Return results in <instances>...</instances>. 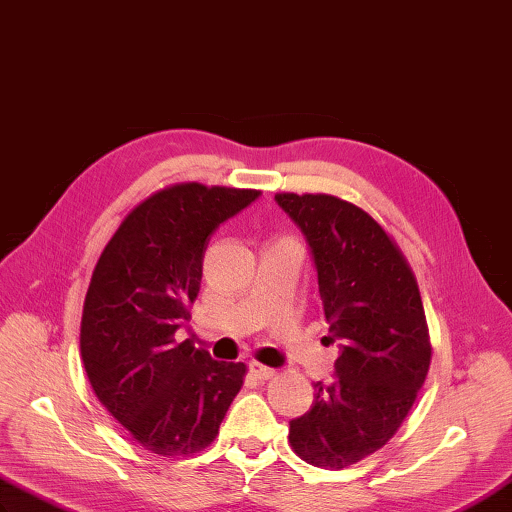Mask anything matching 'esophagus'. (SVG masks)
<instances>
[{"label": "esophagus", "instance_id": "1", "mask_svg": "<svg viewBox=\"0 0 512 512\" xmlns=\"http://www.w3.org/2000/svg\"><path fill=\"white\" fill-rule=\"evenodd\" d=\"M249 372H252L258 381H267V379H271L276 374L274 368H267V366H263V363H258V361H249Z\"/></svg>", "mask_w": 512, "mask_h": 512}]
</instances>
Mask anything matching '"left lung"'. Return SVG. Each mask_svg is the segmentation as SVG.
I'll use <instances>...</instances> for the list:
<instances>
[{
  "label": "left lung",
  "instance_id": "left-lung-1",
  "mask_svg": "<svg viewBox=\"0 0 512 512\" xmlns=\"http://www.w3.org/2000/svg\"><path fill=\"white\" fill-rule=\"evenodd\" d=\"M317 271L335 381L315 383L309 412L289 420L302 460L344 469L388 442L423 388L431 346L423 302L399 247L368 212L331 195L282 192Z\"/></svg>",
  "mask_w": 512,
  "mask_h": 512
}]
</instances>
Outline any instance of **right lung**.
Instances as JSON below:
<instances>
[{"mask_svg": "<svg viewBox=\"0 0 512 512\" xmlns=\"http://www.w3.org/2000/svg\"><path fill=\"white\" fill-rule=\"evenodd\" d=\"M258 190L181 184L140 203L113 234L89 285L81 352L105 410L157 456L206 449L243 385L245 363L177 342L190 320L212 234Z\"/></svg>", "mask_w": 512, "mask_h": 512, "instance_id": "right-lung-1", "label": "right lung"}]
</instances>
